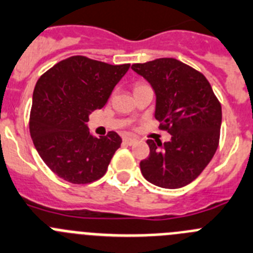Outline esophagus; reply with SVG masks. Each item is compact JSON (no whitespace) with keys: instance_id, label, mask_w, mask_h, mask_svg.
Returning <instances> with one entry per match:
<instances>
[{"instance_id":"esophagus-1","label":"esophagus","mask_w":253,"mask_h":253,"mask_svg":"<svg viewBox=\"0 0 253 253\" xmlns=\"http://www.w3.org/2000/svg\"><path fill=\"white\" fill-rule=\"evenodd\" d=\"M136 138L133 137H124V142L126 143V145H133V143L136 142Z\"/></svg>"}]
</instances>
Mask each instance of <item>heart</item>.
<instances>
[{"label":"heart","instance_id":"1","mask_svg":"<svg viewBox=\"0 0 253 253\" xmlns=\"http://www.w3.org/2000/svg\"><path fill=\"white\" fill-rule=\"evenodd\" d=\"M141 85H143V84H137V85H136V87H141Z\"/></svg>","mask_w":253,"mask_h":253}]
</instances>
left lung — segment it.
Wrapping results in <instances>:
<instances>
[{"label": "left lung", "instance_id": "1", "mask_svg": "<svg viewBox=\"0 0 253 253\" xmlns=\"http://www.w3.org/2000/svg\"><path fill=\"white\" fill-rule=\"evenodd\" d=\"M132 69L156 94L155 118L171 135L168 142L147 140L149 158L140 163L143 177L154 185L177 189L206 169L219 143L222 107L206 77L174 58H161Z\"/></svg>", "mask_w": 253, "mask_h": 253}]
</instances>
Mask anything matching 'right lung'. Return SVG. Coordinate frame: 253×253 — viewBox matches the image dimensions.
<instances>
[{
    "instance_id": "add662e5",
    "label": "right lung",
    "mask_w": 253,
    "mask_h": 253,
    "mask_svg": "<svg viewBox=\"0 0 253 253\" xmlns=\"http://www.w3.org/2000/svg\"><path fill=\"white\" fill-rule=\"evenodd\" d=\"M128 68L76 55L59 61L39 78L30 135L40 158L59 177L88 184L106 174L122 138L115 131L94 137L87 122L92 111L107 103Z\"/></svg>"
}]
</instances>
